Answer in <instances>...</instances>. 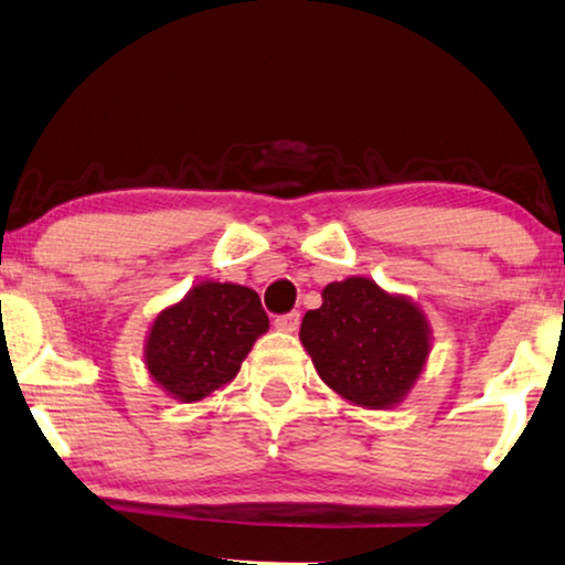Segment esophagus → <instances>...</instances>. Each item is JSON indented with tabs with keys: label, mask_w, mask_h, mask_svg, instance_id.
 Masks as SVG:
<instances>
[{
	"label": "esophagus",
	"mask_w": 565,
	"mask_h": 565,
	"mask_svg": "<svg viewBox=\"0 0 565 565\" xmlns=\"http://www.w3.org/2000/svg\"><path fill=\"white\" fill-rule=\"evenodd\" d=\"M275 326H277V329H280V331H288V333L298 331V326H300V313H298V310H290V313L275 316Z\"/></svg>",
	"instance_id": "1"
}]
</instances>
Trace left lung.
<instances>
[{
    "instance_id": "8db88e82",
    "label": "left lung",
    "mask_w": 565,
    "mask_h": 565,
    "mask_svg": "<svg viewBox=\"0 0 565 565\" xmlns=\"http://www.w3.org/2000/svg\"><path fill=\"white\" fill-rule=\"evenodd\" d=\"M428 321L415 302L390 296L366 277L323 288L300 341L321 380L351 403L384 411L399 403L428 359Z\"/></svg>"
}]
</instances>
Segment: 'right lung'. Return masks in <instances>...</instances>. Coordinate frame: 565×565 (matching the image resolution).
I'll return each instance as SVG.
<instances>
[{
    "label": "right lung",
    "mask_w": 565,
    "mask_h": 565,
    "mask_svg": "<svg viewBox=\"0 0 565 565\" xmlns=\"http://www.w3.org/2000/svg\"><path fill=\"white\" fill-rule=\"evenodd\" d=\"M269 329L259 296L234 282H203L154 318L147 370L175 399L195 403L232 382L252 343Z\"/></svg>",
    "instance_id": "right-lung-1"
}]
</instances>
